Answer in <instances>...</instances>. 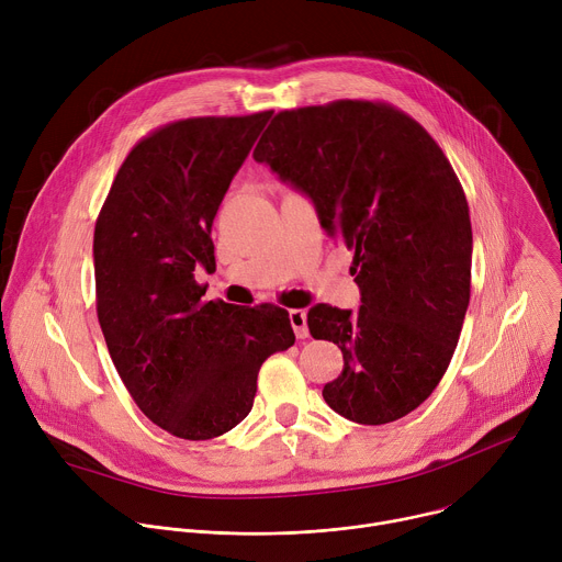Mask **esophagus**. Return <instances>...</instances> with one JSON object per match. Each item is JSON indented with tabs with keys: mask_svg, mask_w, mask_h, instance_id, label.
I'll use <instances>...</instances> for the list:
<instances>
[{
	"mask_svg": "<svg viewBox=\"0 0 562 562\" xmlns=\"http://www.w3.org/2000/svg\"><path fill=\"white\" fill-rule=\"evenodd\" d=\"M289 319H291V327L295 331L297 340L308 338V327H306V313L302 308H293L289 311Z\"/></svg>",
	"mask_w": 562,
	"mask_h": 562,
	"instance_id": "obj_1",
	"label": "esophagus"
}]
</instances>
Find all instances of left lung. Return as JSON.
I'll list each match as a JSON object with an SVG mask.
<instances>
[{
    "instance_id": "8db88e82",
    "label": "left lung",
    "mask_w": 562,
    "mask_h": 562,
    "mask_svg": "<svg viewBox=\"0 0 562 562\" xmlns=\"http://www.w3.org/2000/svg\"><path fill=\"white\" fill-rule=\"evenodd\" d=\"M254 157L353 251L360 308L306 315L345 358L327 405L360 425L412 414L451 362L471 291L469 206L442 148L391 104L338 100L278 113Z\"/></svg>"
}]
</instances>
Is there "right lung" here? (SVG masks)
<instances>
[{"label": "right lung", "mask_w": 562, "mask_h": 562, "mask_svg": "<svg viewBox=\"0 0 562 562\" xmlns=\"http://www.w3.org/2000/svg\"><path fill=\"white\" fill-rule=\"evenodd\" d=\"M273 111L171 122L137 142L95 222L98 319L135 405L157 427L209 440L243 423L262 362L295 342L289 313L204 300L211 226Z\"/></svg>", "instance_id": "1"}]
</instances>
